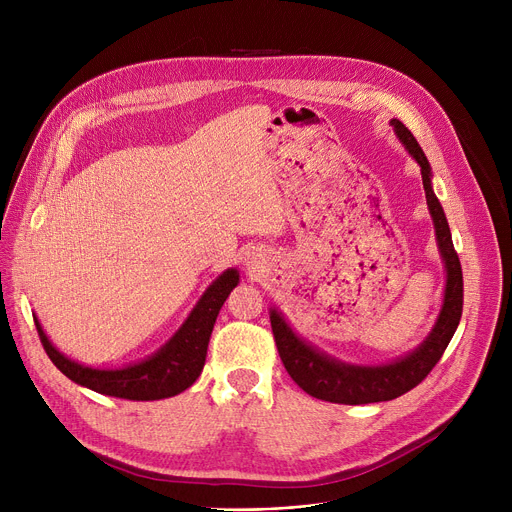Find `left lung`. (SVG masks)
Listing matches in <instances>:
<instances>
[{
    "mask_svg": "<svg viewBox=\"0 0 512 512\" xmlns=\"http://www.w3.org/2000/svg\"><path fill=\"white\" fill-rule=\"evenodd\" d=\"M391 125L397 137L403 141L407 152L415 158L421 168V180L425 190V200L433 218L435 239L440 247L444 267H446V291L444 306L437 316V322L429 336L421 342L419 348L409 352L403 358H397L389 364H377V367H358V364H346L336 358H330L324 352L312 348L306 340H302L291 326L283 320L277 310H271V330L277 344V352L289 377L298 383L308 395L344 405H364L379 403L401 397L403 393L417 387L440 362L444 350L448 348L464 306V281H462V265L458 253L452 243L450 225L446 221L444 208L433 194L431 188V168L429 162L419 148L413 133L399 121L391 119Z\"/></svg>",
    "mask_w": 512,
    "mask_h": 512,
    "instance_id": "8db88e82",
    "label": "left lung"
}]
</instances>
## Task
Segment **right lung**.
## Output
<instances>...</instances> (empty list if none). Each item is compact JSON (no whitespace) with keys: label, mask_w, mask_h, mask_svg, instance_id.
Instances as JSON below:
<instances>
[{"label":"right lung","mask_w":512,"mask_h":512,"mask_svg":"<svg viewBox=\"0 0 512 512\" xmlns=\"http://www.w3.org/2000/svg\"><path fill=\"white\" fill-rule=\"evenodd\" d=\"M239 283V271L227 269L204 291L180 330L150 358L125 369H91L58 352L44 334L38 318L36 330L54 367L70 381L101 395L129 401H156L186 391L202 373L208 340L225 300Z\"/></svg>","instance_id":"1"}]
</instances>
